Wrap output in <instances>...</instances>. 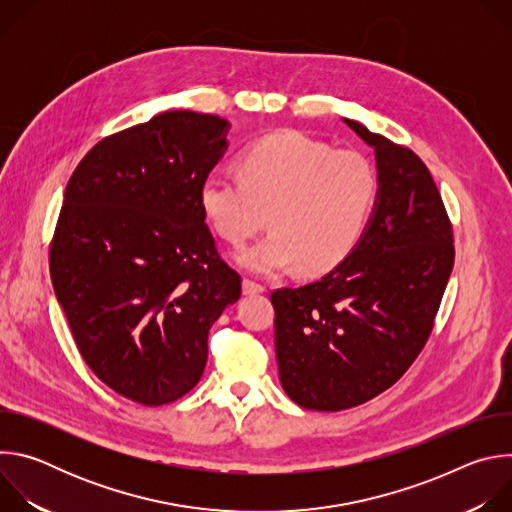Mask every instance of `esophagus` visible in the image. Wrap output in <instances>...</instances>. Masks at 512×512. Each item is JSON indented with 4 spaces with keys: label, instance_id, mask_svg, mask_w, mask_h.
Instances as JSON below:
<instances>
[{
    "label": "esophagus",
    "instance_id": "34e87169",
    "mask_svg": "<svg viewBox=\"0 0 512 512\" xmlns=\"http://www.w3.org/2000/svg\"><path fill=\"white\" fill-rule=\"evenodd\" d=\"M263 291H265V287H263L261 283H257V281L249 279V277H245V279H243V294H245V296L263 294Z\"/></svg>",
    "mask_w": 512,
    "mask_h": 512
}]
</instances>
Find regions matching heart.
Returning a JSON list of instances; mask_svg holds the SVG:
<instances>
[{
    "label": "heart",
    "instance_id": "heart-1",
    "mask_svg": "<svg viewBox=\"0 0 512 512\" xmlns=\"http://www.w3.org/2000/svg\"><path fill=\"white\" fill-rule=\"evenodd\" d=\"M377 188V172L362 154L279 131L243 154L241 176H208L200 208L214 233L235 247L263 227L269 212L271 233L241 251L237 263L259 275L296 263L312 275L338 265L356 245Z\"/></svg>",
    "mask_w": 512,
    "mask_h": 512
}]
</instances>
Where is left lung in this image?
Wrapping results in <instances>:
<instances>
[{
    "label": "left lung",
    "instance_id": "left-lung-1",
    "mask_svg": "<svg viewBox=\"0 0 512 512\" xmlns=\"http://www.w3.org/2000/svg\"><path fill=\"white\" fill-rule=\"evenodd\" d=\"M375 150L379 192L356 247L322 279L271 294L279 381L314 411L367 403L425 346L454 267L442 194L405 145L344 119Z\"/></svg>",
    "mask_w": 512,
    "mask_h": 512
}]
</instances>
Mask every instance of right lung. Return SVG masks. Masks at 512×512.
<instances>
[{"mask_svg":"<svg viewBox=\"0 0 512 512\" xmlns=\"http://www.w3.org/2000/svg\"><path fill=\"white\" fill-rule=\"evenodd\" d=\"M229 121L166 111L101 139L72 172L50 243V277L89 369L148 407L202 377L210 326L241 298L216 251L200 188Z\"/></svg>","mask_w":512,"mask_h":512,"instance_id":"1","label":"right lung"}]
</instances>
